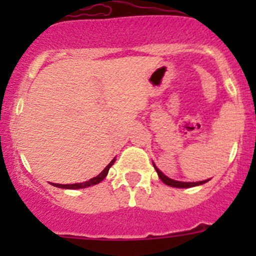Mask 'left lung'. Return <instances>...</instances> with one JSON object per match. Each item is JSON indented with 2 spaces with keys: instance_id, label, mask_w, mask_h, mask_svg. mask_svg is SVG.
<instances>
[{
  "instance_id": "obj_1",
  "label": "left lung",
  "mask_w": 256,
  "mask_h": 256,
  "mask_svg": "<svg viewBox=\"0 0 256 256\" xmlns=\"http://www.w3.org/2000/svg\"><path fill=\"white\" fill-rule=\"evenodd\" d=\"M152 165H154V168H155L156 173H158V176H159L160 180H162L165 184H168V186H170V187H177V188H190V187H195V186H200V184H204V183H206L208 180H198V182H180V180H172V178L166 177V176H165L162 170H159L154 162H152Z\"/></svg>"
}]
</instances>
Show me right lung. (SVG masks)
Returning a JSON list of instances; mask_svg holds the SVG:
<instances>
[{"mask_svg": "<svg viewBox=\"0 0 256 256\" xmlns=\"http://www.w3.org/2000/svg\"><path fill=\"white\" fill-rule=\"evenodd\" d=\"M115 162V158L112 160V162H108V165H106V168L104 169L102 172H101L98 176H96V177L91 178L90 180H86V182H82V183H73V184H60V183H51L52 186L55 187H58V188H66V190H79V188H86V187H91V186H94V184H97V183L102 182L106 178V176H108V169L112 168V165Z\"/></svg>", "mask_w": 256, "mask_h": 256, "instance_id": "add662e5", "label": "right lung"}]
</instances>
